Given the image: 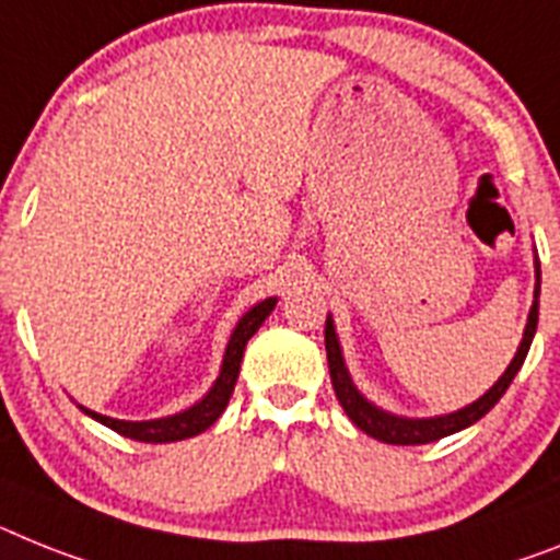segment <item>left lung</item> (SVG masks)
I'll return each instance as SVG.
<instances>
[{
    "label": "left lung",
    "mask_w": 560,
    "mask_h": 560,
    "mask_svg": "<svg viewBox=\"0 0 560 560\" xmlns=\"http://www.w3.org/2000/svg\"><path fill=\"white\" fill-rule=\"evenodd\" d=\"M535 272H538V288H535V299H538V293H541V267ZM535 327H538V302L529 310L524 341H521L518 352H515V359H512V364L506 368V373L495 382V387H492L490 393H483V396L478 398V401L469 404V407H464V410L439 418H398L378 410V407H373L370 401H364V396L352 387L350 375H347L345 359H341V347H338V338L336 330H332L330 318L324 324V347H327V364H330L332 389H336L338 404L345 407V412L350 416L352 424L368 432V435H373V439L384 441V444H404V447H412V444H430V441H439L444 439V435H453V432L476 424L478 418L487 416V412L498 404V398L504 396L506 387H510L512 378H515V373H518L521 364H524V359H527Z\"/></svg>",
    "instance_id": "obj_1"
}]
</instances>
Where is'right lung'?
<instances>
[{
	"instance_id": "1",
	"label": "right lung",
	"mask_w": 560,
	"mask_h": 560,
	"mask_svg": "<svg viewBox=\"0 0 560 560\" xmlns=\"http://www.w3.org/2000/svg\"><path fill=\"white\" fill-rule=\"evenodd\" d=\"M272 307H276V299H267V302L256 304V307L236 324V330L230 336L228 352H224L222 373H219V378H215L213 389H210L208 396L201 398L196 407H190V410L178 412V416L171 418H156V421H119V418L98 416V412L91 410L84 412L91 418H96V421H102L105 427H110V430H116L119 435H125V439L148 441V444H167V441H182L199 435V432L208 430L215 418L222 416L224 407H228L230 396H233V387H236L238 368H242L244 347H247V341L253 338V332L261 327V322L270 316Z\"/></svg>"
}]
</instances>
